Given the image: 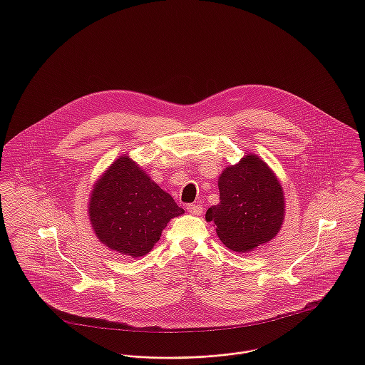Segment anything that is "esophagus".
<instances>
[{
  "label": "esophagus",
  "instance_id": "1",
  "mask_svg": "<svg viewBox=\"0 0 365 365\" xmlns=\"http://www.w3.org/2000/svg\"><path fill=\"white\" fill-rule=\"evenodd\" d=\"M187 210H188L191 215H194V216H200V215L202 213V205H200V204H191V205L187 207Z\"/></svg>",
  "mask_w": 365,
  "mask_h": 365
}]
</instances>
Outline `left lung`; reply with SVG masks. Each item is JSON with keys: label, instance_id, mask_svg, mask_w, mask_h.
Returning a JSON list of instances; mask_svg holds the SVG:
<instances>
[{"label": "left lung", "instance_id": "1", "mask_svg": "<svg viewBox=\"0 0 365 365\" xmlns=\"http://www.w3.org/2000/svg\"><path fill=\"white\" fill-rule=\"evenodd\" d=\"M219 204L207 210L220 242L230 250L247 253L281 230L285 198L275 173L261 157L249 153L227 165L217 178Z\"/></svg>", "mask_w": 365, "mask_h": 365}]
</instances>
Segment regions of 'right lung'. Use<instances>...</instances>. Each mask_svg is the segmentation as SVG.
<instances>
[{"mask_svg":"<svg viewBox=\"0 0 365 365\" xmlns=\"http://www.w3.org/2000/svg\"><path fill=\"white\" fill-rule=\"evenodd\" d=\"M180 215L184 209L129 156L118 157L90 192L88 217L96 236L132 259L146 256L167 223Z\"/></svg>","mask_w":365,"mask_h":365,"instance_id":"right-lung-1","label":"right lung"}]
</instances>
